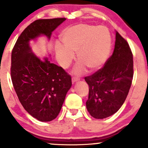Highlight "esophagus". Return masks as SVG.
I'll return each mask as SVG.
<instances>
[{"mask_svg":"<svg viewBox=\"0 0 148 148\" xmlns=\"http://www.w3.org/2000/svg\"><path fill=\"white\" fill-rule=\"evenodd\" d=\"M79 78H76V77H73L72 80H71V81H72V83L74 84V83H75L76 82L79 81Z\"/></svg>","mask_w":148,"mask_h":148,"instance_id":"obj_1","label":"esophagus"}]
</instances>
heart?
<instances>
[{
	"label": "heart",
	"instance_id": "b5f03b06",
	"mask_svg": "<svg viewBox=\"0 0 148 148\" xmlns=\"http://www.w3.org/2000/svg\"><path fill=\"white\" fill-rule=\"evenodd\" d=\"M62 38L64 46H56L59 63L66 68L74 59V53H77L79 62L74 71L76 74L83 73L86 67L91 71L101 68L111 51V35L104 26L86 23L74 25L65 30Z\"/></svg>",
	"mask_w": 148,
	"mask_h": 148
}]
</instances>
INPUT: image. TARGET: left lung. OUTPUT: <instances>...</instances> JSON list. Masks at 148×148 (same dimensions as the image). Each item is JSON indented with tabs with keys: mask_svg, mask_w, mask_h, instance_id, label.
Here are the masks:
<instances>
[{
	"mask_svg": "<svg viewBox=\"0 0 148 148\" xmlns=\"http://www.w3.org/2000/svg\"><path fill=\"white\" fill-rule=\"evenodd\" d=\"M133 78V56L126 40L116 32L112 55L104 66L84 78L89 85L86 109L92 117L104 119L117 112L129 93Z\"/></svg>",
	"mask_w": 148,
	"mask_h": 148,
	"instance_id": "1",
	"label": "left lung"
}]
</instances>
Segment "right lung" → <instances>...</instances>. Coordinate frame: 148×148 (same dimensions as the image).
I'll list each match as a JSON object with an SVG mask.
<instances>
[{"label":"right lung","instance_id":"add662e5","mask_svg":"<svg viewBox=\"0 0 148 148\" xmlns=\"http://www.w3.org/2000/svg\"><path fill=\"white\" fill-rule=\"evenodd\" d=\"M65 18L38 19L24 29L11 53L10 76L16 93L23 108L41 122L54 120L59 114L71 77L48 58L41 60L32 51L29 41L41 35L51 38V33Z\"/></svg>","mask_w":148,"mask_h":148}]
</instances>
